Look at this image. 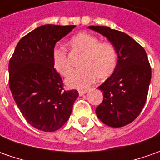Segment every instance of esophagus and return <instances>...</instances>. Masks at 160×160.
I'll return each instance as SVG.
<instances>
[{
	"label": "esophagus",
	"mask_w": 160,
	"mask_h": 160,
	"mask_svg": "<svg viewBox=\"0 0 160 160\" xmlns=\"http://www.w3.org/2000/svg\"><path fill=\"white\" fill-rule=\"evenodd\" d=\"M87 92H88V90H80V91H79V94H80V96H82V95H84Z\"/></svg>",
	"instance_id": "34e87169"
}]
</instances>
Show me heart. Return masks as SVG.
I'll return each mask as SVG.
<instances>
[{"instance_id":"b5f03b06","label":"heart","mask_w":160,"mask_h":160,"mask_svg":"<svg viewBox=\"0 0 160 160\" xmlns=\"http://www.w3.org/2000/svg\"><path fill=\"white\" fill-rule=\"evenodd\" d=\"M68 45L74 52L82 54L80 70L66 78V85L70 88H86L95 80L104 81L114 72L117 64L115 47L107 42H100L96 37L86 32L79 33L70 39ZM52 66L61 76H66L72 70L66 52L63 48L52 51Z\"/></svg>"}]
</instances>
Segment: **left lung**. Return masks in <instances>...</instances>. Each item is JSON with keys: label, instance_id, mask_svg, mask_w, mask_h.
<instances>
[{"label": "left lung", "instance_id": "left-lung-1", "mask_svg": "<svg viewBox=\"0 0 160 160\" xmlns=\"http://www.w3.org/2000/svg\"><path fill=\"white\" fill-rule=\"evenodd\" d=\"M107 38L117 54L114 72L98 88L103 101L95 109L106 125L120 128L134 121L144 108L152 78L144 49L129 35L106 26H88Z\"/></svg>", "mask_w": 160, "mask_h": 160}]
</instances>
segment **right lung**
Instances as JSON below:
<instances>
[{"instance_id":"add662e5","label":"right lung","mask_w":160,"mask_h":160,"mask_svg":"<svg viewBox=\"0 0 160 160\" xmlns=\"http://www.w3.org/2000/svg\"><path fill=\"white\" fill-rule=\"evenodd\" d=\"M75 25L45 24L24 36L8 65L9 88L26 121L38 130L52 132L69 119L79 96L64 91L60 75L52 66V51Z\"/></svg>"}]
</instances>
